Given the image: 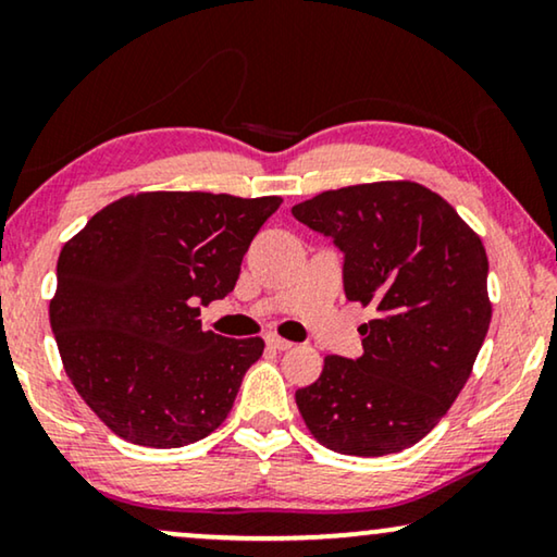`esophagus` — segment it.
<instances>
[{
  "label": "esophagus",
  "instance_id": "34e87169",
  "mask_svg": "<svg viewBox=\"0 0 557 557\" xmlns=\"http://www.w3.org/2000/svg\"><path fill=\"white\" fill-rule=\"evenodd\" d=\"M265 345L271 349H276V352H286V349H292L294 345L284 337H278V334H265Z\"/></svg>",
  "mask_w": 557,
  "mask_h": 557
}]
</instances>
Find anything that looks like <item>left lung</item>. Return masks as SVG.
Returning <instances> with one entry per match:
<instances>
[{
  "mask_svg": "<svg viewBox=\"0 0 557 557\" xmlns=\"http://www.w3.org/2000/svg\"><path fill=\"white\" fill-rule=\"evenodd\" d=\"M292 215L342 253L349 301L375 309L357 360L330 355L296 406L319 444L349 456L413 446L451 408L490 330L479 235L416 182L330 189Z\"/></svg>",
  "mask_w": 557,
  "mask_h": 557,
  "instance_id": "8db88e82",
  "label": "left lung"
}]
</instances>
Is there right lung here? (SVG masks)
<instances>
[{"label": "right lung", "mask_w": 557, "mask_h": 557, "mask_svg": "<svg viewBox=\"0 0 557 557\" xmlns=\"http://www.w3.org/2000/svg\"><path fill=\"white\" fill-rule=\"evenodd\" d=\"M281 197L141 193L96 212L58 258L50 326L75 391L116 436L195 444L231 413L261 337L205 332Z\"/></svg>", "instance_id": "1"}]
</instances>
